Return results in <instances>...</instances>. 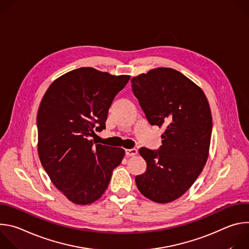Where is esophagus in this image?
I'll list each match as a JSON object with an SVG mask.
<instances>
[{
  "mask_svg": "<svg viewBox=\"0 0 249 249\" xmlns=\"http://www.w3.org/2000/svg\"><path fill=\"white\" fill-rule=\"evenodd\" d=\"M125 154L127 157H133L138 154V151H137V149H127V150H125Z\"/></svg>",
  "mask_w": 249,
  "mask_h": 249,
  "instance_id": "34e87169",
  "label": "esophagus"
}]
</instances>
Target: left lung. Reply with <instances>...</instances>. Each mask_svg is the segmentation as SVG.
<instances>
[{
    "label": "left lung",
    "mask_w": 249,
    "mask_h": 249,
    "mask_svg": "<svg viewBox=\"0 0 249 249\" xmlns=\"http://www.w3.org/2000/svg\"><path fill=\"white\" fill-rule=\"evenodd\" d=\"M131 83L149 123L165 127L158 151L139 150L147 169L135 181L148 199L169 203L192 186L206 164L212 135L210 105L201 88L171 68L153 69Z\"/></svg>",
    "instance_id": "1"
}]
</instances>
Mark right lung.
<instances>
[{
    "label": "right lung",
    "instance_id": "obj_1",
    "mask_svg": "<svg viewBox=\"0 0 249 249\" xmlns=\"http://www.w3.org/2000/svg\"><path fill=\"white\" fill-rule=\"evenodd\" d=\"M130 76L79 68L55 80L37 113L38 156L52 183L74 204L99 199L125 155L121 148L93 145L108 109Z\"/></svg>",
    "mask_w": 249,
    "mask_h": 249
}]
</instances>
